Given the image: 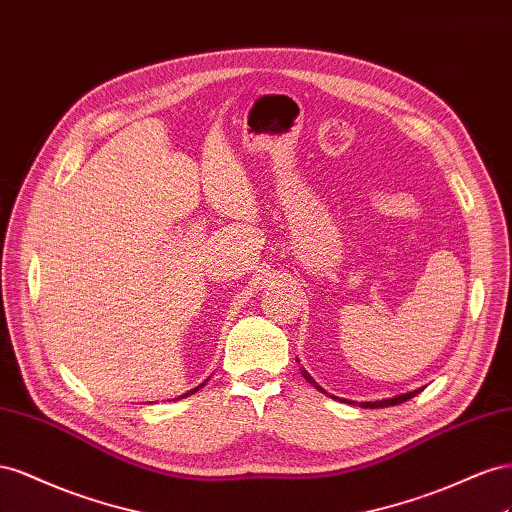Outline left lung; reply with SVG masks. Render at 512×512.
<instances>
[{
  "label": "left lung",
  "instance_id": "8db88e82",
  "mask_svg": "<svg viewBox=\"0 0 512 512\" xmlns=\"http://www.w3.org/2000/svg\"><path fill=\"white\" fill-rule=\"evenodd\" d=\"M300 373H302V377L306 379V382H309L313 388H317L319 392H324V394H328L324 388H321L315 379L306 373V369L304 367H300ZM422 388H418V390H412V392H405V394H397V397H392V399H382V401H364V403H356V401H347V399H339V397H334V394H330L332 399H339V401H343V403H349V405H360V407H369V410H377V407H388V405H399V403H403V401H407V399H412V397H416V394L420 392Z\"/></svg>",
  "mask_w": 512,
  "mask_h": 512
}]
</instances>
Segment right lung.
Listing matches in <instances>:
<instances>
[{"label": "right lung", "mask_w": 512, "mask_h": 512, "mask_svg": "<svg viewBox=\"0 0 512 512\" xmlns=\"http://www.w3.org/2000/svg\"><path fill=\"white\" fill-rule=\"evenodd\" d=\"M206 382H208V379H206ZM206 382H203V384H199V386H197V388H193V390H188V392H184V394H182V399H184V397H188V394H195V392H197V390H199L201 386H206Z\"/></svg>", "instance_id": "right-lung-1"}]
</instances>
